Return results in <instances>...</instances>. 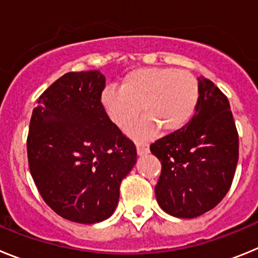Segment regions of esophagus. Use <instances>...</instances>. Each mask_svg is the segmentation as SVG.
I'll list each match as a JSON object with an SVG mask.
<instances>
[{"label":"esophagus","mask_w":258,"mask_h":258,"mask_svg":"<svg viewBox=\"0 0 258 258\" xmlns=\"http://www.w3.org/2000/svg\"><path fill=\"white\" fill-rule=\"evenodd\" d=\"M137 145V152H138V155H146L147 152H149V143L146 142H136Z\"/></svg>","instance_id":"34e87169"}]
</instances>
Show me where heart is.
I'll return each instance as SVG.
<instances>
[{
	"instance_id": "b5f03b06",
	"label": "heart",
	"mask_w": 258,
	"mask_h": 258,
	"mask_svg": "<svg viewBox=\"0 0 258 258\" xmlns=\"http://www.w3.org/2000/svg\"><path fill=\"white\" fill-rule=\"evenodd\" d=\"M200 97L199 81L191 72L174 68H137L124 76L120 90L104 89L101 104L109 120L125 129L141 113L132 133L147 137L173 133L192 117Z\"/></svg>"
}]
</instances>
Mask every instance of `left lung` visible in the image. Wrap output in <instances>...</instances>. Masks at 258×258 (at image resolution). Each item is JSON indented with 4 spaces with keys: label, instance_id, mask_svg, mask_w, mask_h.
<instances>
[{
    "label": "left lung",
    "instance_id": "1",
    "mask_svg": "<svg viewBox=\"0 0 258 258\" xmlns=\"http://www.w3.org/2000/svg\"><path fill=\"white\" fill-rule=\"evenodd\" d=\"M195 115L182 129L151 143L161 173L155 195L170 216L194 218L211 211L230 190L239 159V136L227 97L199 77Z\"/></svg>",
    "mask_w": 258,
    "mask_h": 258
}]
</instances>
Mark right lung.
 <instances>
[{
	"mask_svg": "<svg viewBox=\"0 0 258 258\" xmlns=\"http://www.w3.org/2000/svg\"><path fill=\"white\" fill-rule=\"evenodd\" d=\"M104 88L99 71L68 72L38 97L29 122L32 178L47 206L72 222L107 220L137 161L133 141L102 107Z\"/></svg>",
	"mask_w": 258,
	"mask_h": 258,
	"instance_id": "1",
	"label": "right lung"
}]
</instances>
